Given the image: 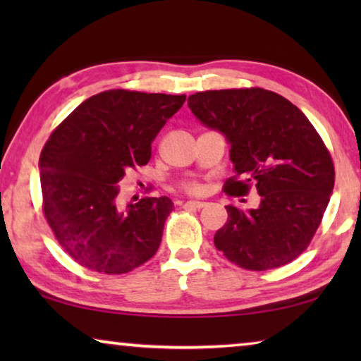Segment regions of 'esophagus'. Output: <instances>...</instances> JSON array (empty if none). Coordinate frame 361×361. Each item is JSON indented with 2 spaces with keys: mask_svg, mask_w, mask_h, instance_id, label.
<instances>
[{
  "mask_svg": "<svg viewBox=\"0 0 361 361\" xmlns=\"http://www.w3.org/2000/svg\"><path fill=\"white\" fill-rule=\"evenodd\" d=\"M185 207H188V209H197L199 210V209H204L205 202H202V200H188Z\"/></svg>",
  "mask_w": 361,
  "mask_h": 361,
  "instance_id": "esophagus-1",
  "label": "esophagus"
}]
</instances>
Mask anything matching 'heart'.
Returning <instances> with one entry per match:
<instances>
[{"label": "heart", "mask_w": 361, "mask_h": 361, "mask_svg": "<svg viewBox=\"0 0 361 361\" xmlns=\"http://www.w3.org/2000/svg\"><path fill=\"white\" fill-rule=\"evenodd\" d=\"M186 189H188V191L194 192V194H197V192L202 191V188H200L199 185H195V183H191V185H188V186H186Z\"/></svg>", "instance_id": "1"}]
</instances>
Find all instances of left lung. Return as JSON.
Wrapping results in <instances>:
<instances>
[{"mask_svg": "<svg viewBox=\"0 0 361 361\" xmlns=\"http://www.w3.org/2000/svg\"><path fill=\"white\" fill-rule=\"evenodd\" d=\"M188 106L229 145L234 180L224 191L243 195L255 185V209L228 205L213 242L231 262L267 271L298 258L325 213L334 186L331 156L305 114L282 95L259 87L205 90Z\"/></svg>", "mask_w": 361, "mask_h": 361, "instance_id": "8db88e82", "label": "left lung"}]
</instances>
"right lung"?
<instances>
[{
    "label": "right lung",
    "instance_id": "add662e5",
    "mask_svg": "<svg viewBox=\"0 0 361 361\" xmlns=\"http://www.w3.org/2000/svg\"><path fill=\"white\" fill-rule=\"evenodd\" d=\"M186 95L105 90L82 102L39 157L44 215L63 250L102 274H126L156 255L173 202L118 204L119 181L148 164L151 145Z\"/></svg>",
    "mask_w": 361,
    "mask_h": 361
}]
</instances>
